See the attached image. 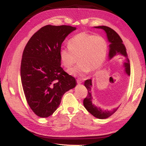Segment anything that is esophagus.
<instances>
[{"label":"esophagus","mask_w":146,"mask_h":146,"mask_svg":"<svg viewBox=\"0 0 146 146\" xmlns=\"http://www.w3.org/2000/svg\"><path fill=\"white\" fill-rule=\"evenodd\" d=\"M76 82H77L78 84H82L83 82V80L82 79H77V80H76Z\"/></svg>","instance_id":"esophagus-1"}]
</instances>
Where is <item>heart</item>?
Segmentation results:
<instances>
[{"label": "heart", "instance_id": "heart-1", "mask_svg": "<svg viewBox=\"0 0 146 146\" xmlns=\"http://www.w3.org/2000/svg\"><path fill=\"white\" fill-rule=\"evenodd\" d=\"M68 47L60 48V62L64 68L70 69L75 63L74 56L79 55L78 65L68 71L70 75L79 77L99 68L104 62L108 49L107 41L102 36L86 33L74 36L69 40Z\"/></svg>", "mask_w": 146, "mask_h": 146}]
</instances>
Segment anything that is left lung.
<instances>
[{"label":"left lung","mask_w":146,"mask_h":146,"mask_svg":"<svg viewBox=\"0 0 146 146\" xmlns=\"http://www.w3.org/2000/svg\"><path fill=\"white\" fill-rule=\"evenodd\" d=\"M95 28L102 29L105 31L107 36V38L110 45H109V60L113 58L117 55H121L124 57V60H123V67L124 68V72L128 76H130V64L129 60L127 57V54L126 52V49L124 44H123L122 40L120 37L117 33L113 30V29L109 28L108 26H95ZM85 87L88 90V95L86 98H84L83 101V104L84 108L87 110L88 112H90L94 117L99 118V119H105L110 117L116 111L118 110V107L113 109L111 110H108L102 109L98 107L94 103V99L93 97L91 88H92V80L89 79L86 80L84 82Z\"/></svg>","instance_id":"1"}]
</instances>
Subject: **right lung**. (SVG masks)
Listing matches in <instances>:
<instances>
[{"label":"right lung","mask_w":146,"mask_h":146,"mask_svg":"<svg viewBox=\"0 0 146 146\" xmlns=\"http://www.w3.org/2000/svg\"><path fill=\"white\" fill-rule=\"evenodd\" d=\"M76 29L70 26H45L31 36L24 48L22 85L28 105L38 117L52 115L64 94L76 85L75 78L62 68L59 57L62 43Z\"/></svg>","instance_id":"right-lung-1"}]
</instances>
